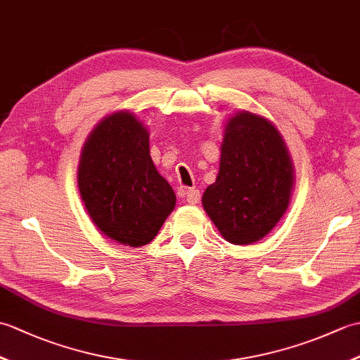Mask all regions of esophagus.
Segmentation results:
<instances>
[{
    "instance_id": "obj_1",
    "label": "esophagus",
    "mask_w": 360,
    "mask_h": 360,
    "mask_svg": "<svg viewBox=\"0 0 360 360\" xmlns=\"http://www.w3.org/2000/svg\"><path fill=\"white\" fill-rule=\"evenodd\" d=\"M186 201L188 202V204H198L200 202V200H201V192L198 188H188L187 192H186Z\"/></svg>"
}]
</instances>
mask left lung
Returning a JSON list of instances; mask_svg holds the SVG:
<instances>
[{"label":"left lung","mask_w":360,"mask_h":360,"mask_svg":"<svg viewBox=\"0 0 360 360\" xmlns=\"http://www.w3.org/2000/svg\"><path fill=\"white\" fill-rule=\"evenodd\" d=\"M292 173L278 129L241 111L227 122L219 173L202 195L204 210L229 243H255L286 212Z\"/></svg>","instance_id":"left-lung-1"}]
</instances>
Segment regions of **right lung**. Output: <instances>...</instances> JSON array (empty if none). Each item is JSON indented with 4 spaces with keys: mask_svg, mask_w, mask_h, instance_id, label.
Wrapping results in <instances>:
<instances>
[{
    "mask_svg": "<svg viewBox=\"0 0 360 360\" xmlns=\"http://www.w3.org/2000/svg\"><path fill=\"white\" fill-rule=\"evenodd\" d=\"M79 190L108 238L139 248L158 235L176 196L150 156L148 131L131 112L101 122L83 147Z\"/></svg>",
    "mask_w": 360,
    "mask_h": 360,
    "instance_id": "right-lung-1",
    "label": "right lung"
}]
</instances>
